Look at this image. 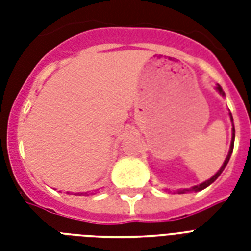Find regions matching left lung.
Instances as JSON below:
<instances>
[{
  "label": "left lung",
  "mask_w": 251,
  "mask_h": 251,
  "mask_svg": "<svg viewBox=\"0 0 251 251\" xmlns=\"http://www.w3.org/2000/svg\"><path fill=\"white\" fill-rule=\"evenodd\" d=\"M216 88H218V91H219V92H220V94L224 95V91H223L222 87L218 86V87H216ZM230 121L233 122V117H232V114H230ZM233 146H234V126H233V139H232V143H230L229 153H228V156H226V161H224V164H223V165H222V168H220V169H219L218 173H216V175H215L214 177H211L210 179H207L206 182L201 183V185H198V186H194V187H193V189H183V190H178L179 194H183V193H186V191H199V190H203V189H206L207 186H210L211 183L214 182L215 179L218 178L219 176L222 175V172L224 171V168H226V164H228V161H229V159H230V155H232V152H233Z\"/></svg>",
  "instance_id": "8db88e82"
}]
</instances>
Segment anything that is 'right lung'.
I'll return each mask as SVG.
<instances>
[{
	"label": "right lung",
	"mask_w": 251,
	"mask_h": 251,
	"mask_svg": "<svg viewBox=\"0 0 251 251\" xmlns=\"http://www.w3.org/2000/svg\"><path fill=\"white\" fill-rule=\"evenodd\" d=\"M80 194H83V193H80ZM84 194H87V193H84Z\"/></svg>",
	"instance_id": "obj_1"
}]
</instances>
